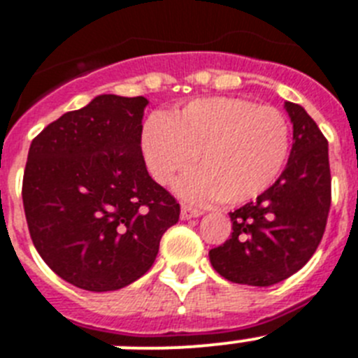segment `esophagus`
Returning <instances> with one entry per match:
<instances>
[{"label": "esophagus", "instance_id": "esophagus-1", "mask_svg": "<svg viewBox=\"0 0 358 358\" xmlns=\"http://www.w3.org/2000/svg\"><path fill=\"white\" fill-rule=\"evenodd\" d=\"M202 211L201 209H193L189 206H182L181 208V218L182 220H189V218H196V216H201Z\"/></svg>", "mask_w": 358, "mask_h": 358}]
</instances>
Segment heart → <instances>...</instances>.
I'll return each instance as SVG.
<instances>
[{"instance_id": "1", "label": "heart", "mask_w": 358, "mask_h": 358, "mask_svg": "<svg viewBox=\"0 0 358 358\" xmlns=\"http://www.w3.org/2000/svg\"><path fill=\"white\" fill-rule=\"evenodd\" d=\"M142 150L154 181L177 185L192 202L241 204L278 179L291 150L289 122L273 106L236 97L195 99L179 113L154 115L142 129Z\"/></svg>"}]
</instances>
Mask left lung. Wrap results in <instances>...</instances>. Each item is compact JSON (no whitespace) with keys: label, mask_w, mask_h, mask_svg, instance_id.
<instances>
[{"label":"left lung","mask_w":358,"mask_h":358,"mask_svg":"<svg viewBox=\"0 0 358 358\" xmlns=\"http://www.w3.org/2000/svg\"><path fill=\"white\" fill-rule=\"evenodd\" d=\"M293 147L273 186L229 213L232 236L209 250L213 268L227 280L268 287L286 280L313 257L330 209L329 142L300 104L284 103Z\"/></svg>","instance_id":"8db88e82"}]
</instances>
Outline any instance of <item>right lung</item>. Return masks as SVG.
Here are the masks:
<instances>
[{"label": "right lung", "mask_w": 358, "mask_h": 358, "mask_svg": "<svg viewBox=\"0 0 358 358\" xmlns=\"http://www.w3.org/2000/svg\"><path fill=\"white\" fill-rule=\"evenodd\" d=\"M145 97L97 96L31 142L22 204L35 248L58 277L104 293L149 271L179 204L147 172Z\"/></svg>", "instance_id": "add662e5"}]
</instances>
